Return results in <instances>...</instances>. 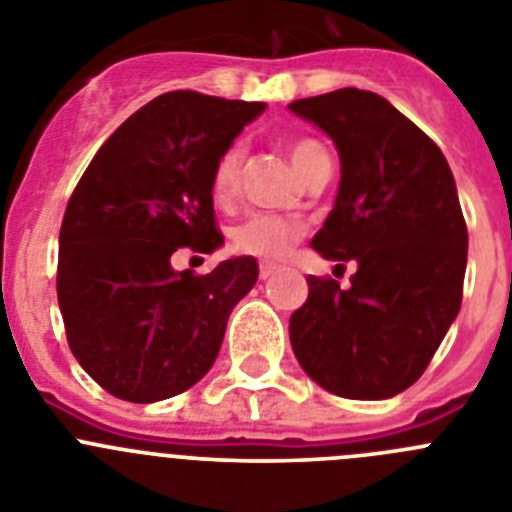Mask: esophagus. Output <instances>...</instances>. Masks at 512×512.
Wrapping results in <instances>:
<instances>
[{"instance_id":"1","label":"esophagus","mask_w":512,"mask_h":512,"mask_svg":"<svg viewBox=\"0 0 512 512\" xmlns=\"http://www.w3.org/2000/svg\"><path fill=\"white\" fill-rule=\"evenodd\" d=\"M277 271H279V264H271V261H261L259 277H261V279H269V277H274Z\"/></svg>"}]
</instances>
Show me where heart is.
Returning <instances> with one entry per match:
<instances>
[{
  "instance_id": "heart-1",
  "label": "heart",
  "mask_w": 512,
  "mask_h": 512,
  "mask_svg": "<svg viewBox=\"0 0 512 512\" xmlns=\"http://www.w3.org/2000/svg\"><path fill=\"white\" fill-rule=\"evenodd\" d=\"M289 161L297 171H305L310 161L323 156V146L310 138H297L287 146ZM241 164H243V148L238 143L225 148L220 158L215 161L212 169V197L220 205H228L238 192V182H241ZM302 235L300 220L292 217L271 215V212H261V215H251L243 220L238 228L233 230V246L241 253H251V256H261V259H277L289 251V246Z\"/></svg>"
}]
</instances>
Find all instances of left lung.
<instances>
[{"label":"left lung","mask_w":512,"mask_h":512,"mask_svg":"<svg viewBox=\"0 0 512 512\" xmlns=\"http://www.w3.org/2000/svg\"><path fill=\"white\" fill-rule=\"evenodd\" d=\"M341 158L336 202L310 246L354 261L351 287L307 277L289 341L312 382L348 400H387L418 382L459 315L467 223L441 148L364 89L297 99ZM343 266V264H338Z\"/></svg>","instance_id":"left-lung-1"}]
</instances>
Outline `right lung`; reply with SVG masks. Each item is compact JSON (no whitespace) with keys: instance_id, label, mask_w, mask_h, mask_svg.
Listing matches in <instances>:
<instances>
[{"instance_id":"1","label":"right lung","mask_w":512,"mask_h":512,"mask_svg":"<svg viewBox=\"0 0 512 512\" xmlns=\"http://www.w3.org/2000/svg\"><path fill=\"white\" fill-rule=\"evenodd\" d=\"M264 102L169 92L104 140L58 238V305L81 369L110 395L158 402L215 364L230 312L259 279L253 256L176 271V248L223 246L212 169Z\"/></svg>"}]
</instances>
